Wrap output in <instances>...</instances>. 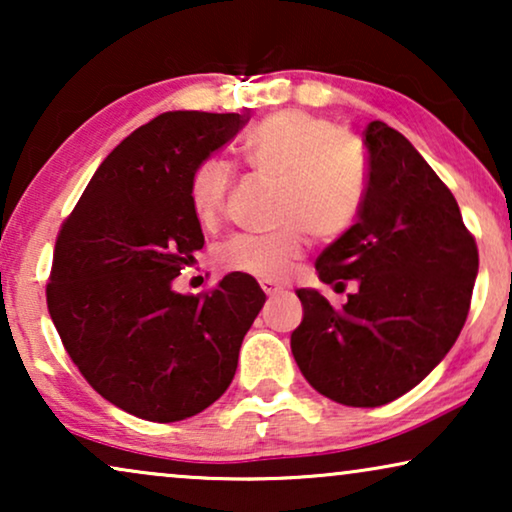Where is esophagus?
Segmentation results:
<instances>
[{
    "label": "esophagus",
    "instance_id": "1",
    "mask_svg": "<svg viewBox=\"0 0 512 512\" xmlns=\"http://www.w3.org/2000/svg\"><path fill=\"white\" fill-rule=\"evenodd\" d=\"M261 289H263V293L265 296H270V298H275V296H282V289H279L277 284H272V282H268V279H263L261 282Z\"/></svg>",
    "mask_w": 512,
    "mask_h": 512
}]
</instances>
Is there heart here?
<instances>
[{"label": "heart", "instance_id": "b5f03b06", "mask_svg": "<svg viewBox=\"0 0 512 512\" xmlns=\"http://www.w3.org/2000/svg\"><path fill=\"white\" fill-rule=\"evenodd\" d=\"M244 158L263 177L279 179L277 219L272 233H240L223 244V268L258 279H282L300 258L307 235L335 240L359 219L368 188L363 149L352 132L305 111H279L256 125L242 144ZM235 184L223 158H207L188 184L191 207L202 226L219 223Z\"/></svg>", "mask_w": 512, "mask_h": 512}]
</instances>
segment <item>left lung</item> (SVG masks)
<instances>
[{
  "label": "left lung",
  "mask_w": 512,
  "mask_h": 512,
  "mask_svg": "<svg viewBox=\"0 0 512 512\" xmlns=\"http://www.w3.org/2000/svg\"><path fill=\"white\" fill-rule=\"evenodd\" d=\"M368 188L359 221L321 251L319 279L347 293L333 307L300 289L291 333L300 373L319 394L377 408L417 387L457 342L471 310L478 244L459 205L415 146L387 123L363 130Z\"/></svg>",
  "instance_id": "1"
}]
</instances>
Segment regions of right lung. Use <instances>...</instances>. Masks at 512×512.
Returning <instances> with one entry per match:
<instances>
[{
	"instance_id": "add662e5",
	"label": "right lung",
	"mask_w": 512,
	"mask_h": 512,
	"mask_svg": "<svg viewBox=\"0 0 512 512\" xmlns=\"http://www.w3.org/2000/svg\"><path fill=\"white\" fill-rule=\"evenodd\" d=\"M247 121L153 118L104 158L55 240L46 305L69 359L102 398L149 422L198 415L228 389L265 303L242 272L198 296L172 289L205 244L191 174Z\"/></svg>"
}]
</instances>
